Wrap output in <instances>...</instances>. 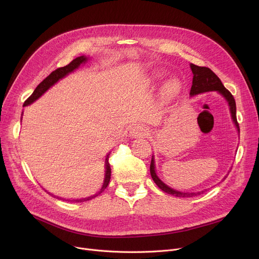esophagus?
<instances>
[{
    "mask_svg": "<svg viewBox=\"0 0 259 259\" xmlns=\"http://www.w3.org/2000/svg\"><path fill=\"white\" fill-rule=\"evenodd\" d=\"M148 134V129L145 126H141V125H137L132 127L131 131H130V135L133 138H142L145 137V135Z\"/></svg>",
    "mask_w": 259,
    "mask_h": 259,
    "instance_id": "obj_1",
    "label": "esophagus"
}]
</instances>
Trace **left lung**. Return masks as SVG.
Returning <instances> with one entry per match:
<instances>
[{"mask_svg":"<svg viewBox=\"0 0 259 259\" xmlns=\"http://www.w3.org/2000/svg\"><path fill=\"white\" fill-rule=\"evenodd\" d=\"M190 67H191V70H192V73H193L192 87H191V90H190V95H192V97H193V95L203 93V92H208V91H217L220 94H222L223 97L227 100V102L230 106L231 116H232L234 124H235L237 130L239 131V125H238L237 118H236L235 100L233 98V95L231 94V92L228 89L225 88V86L223 85L220 77L217 76L208 67H200V66H196L194 64H191V65H190ZM150 173H151V176H152V180L157 185V187L160 190H162L164 192H166L168 194H171L173 196H176V197H193V196L200 195V194L205 192V191L181 192V191H178V190H174V189L168 187L165 183H162L158 179V176L156 175L155 165H154V157L153 156H152L151 164H150ZM226 178H227V176H226Z\"/></svg>","mask_w":259,"mask_h":259,"instance_id":"1","label":"left lung"}]
</instances>
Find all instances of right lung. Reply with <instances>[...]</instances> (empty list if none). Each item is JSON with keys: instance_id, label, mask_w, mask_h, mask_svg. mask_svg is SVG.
<instances>
[{"instance_id": "right-lung-1", "label": "right lung", "mask_w": 259, "mask_h": 259, "mask_svg": "<svg viewBox=\"0 0 259 259\" xmlns=\"http://www.w3.org/2000/svg\"><path fill=\"white\" fill-rule=\"evenodd\" d=\"M88 59L84 56L81 57H78L76 59H74L72 62H70L68 65L64 66V67H61V68H58V69H56L54 71H52L44 80L40 81V83L37 85V87L34 89L33 93L30 95V97L27 99L24 103V107L25 106H28L30 104H32L34 101H36L39 97H42V95L51 87L53 86L54 84L57 83V81L61 78H63L64 76H66L67 74H69L70 72H72L73 70H75L76 68L79 67L80 64H84ZM105 180H104V184H103V187L102 189L100 190V191L98 193H95L94 195H91L89 197H85V198H81V199H74V201H77V202H81V201H86V200H90L94 197H97L99 194H101L104 190L107 188V186L109 185V182H110V179H111V168H110V164H109V154L107 155L106 157V161H105ZM57 197V196H54ZM60 198V197H58ZM63 199V198H62ZM65 200V199H63Z\"/></svg>"}]
</instances>
